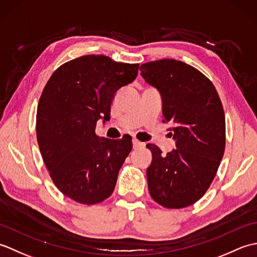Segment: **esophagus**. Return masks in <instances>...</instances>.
<instances>
[{
    "label": "esophagus",
    "instance_id": "34e87169",
    "mask_svg": "<svg viewBox=\"0 0 257 257\" xmlns=\"http://www.w3.org/2000/svg\"><path fill=\"white\" fill-rule=\"evenodd\" d=\"M133 146H134L135 149H137V148H140V147H144V144L140 143V141L137 140V139H134L133 140Z\"/></svg>",
    "mask_w": 257,
    "mask_h": 257
}]
</instances>
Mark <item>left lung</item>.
I'll return each mask as SVG.
<instances>
[{
	"label": "left lung",
	"instance_id": "8db88e82",
	"mask_svg": "<svg viewBox=\"0 0 257 257\" xmlns=\"http://www.w3.org/2000/svg\"><path fill=\"white\" fill-rule=\"evenodd\" d=\"M140 72L160 91L162 121L171 124L177 147L162 155L147 145L149 193L163 207L182 209L199 201L215 178L225 149L224 110L212 81L188 64L159 59L143 64Z\"/></svg>",
	"mask_w": 257,
	"mask_h": 257
}]
</instances>
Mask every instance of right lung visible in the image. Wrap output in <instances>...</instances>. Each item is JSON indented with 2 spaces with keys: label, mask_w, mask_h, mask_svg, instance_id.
Returning a JSON list of instances; mask_svg holds the SVG:
<instances>
[{
  "label": "right lung",
  "mask_w": 257,
  "mask_h": 257,
  "mask_svg": "<svg viewBox=\"0 0 257 257\" xmlns=\"http://www.w3.org/2000/svg\"><path fill=\"white\" fill-rule=\"evenodd\" d=\"M138 68L85 55L59 66L43 89L36 113L43 161L57 189L80 204L100 203L112 194L133 149L132 138L99 139L95 129L98 119H109L114 94L133 83Z\"/></svg>",
  "instance_id": "obj_1"
}]
</instances>
